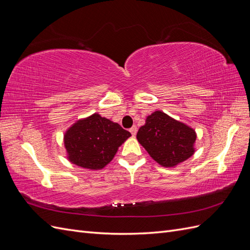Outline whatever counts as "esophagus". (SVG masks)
I'll use <instances>...</instances> for the list:
<instances>
[{
    "instance_id": "esophagus-1",
    "label": "esophagus",
    "mask_w": 250,
    "mask_h": 250,
    "mask_svg": "<svg viewBox=\"0 0 250 250\" xmlns=\"http://www.w3.org/2000/svg\"><path fill=\"white\" fill-rule=\"evenodd\" d=\"M129 131L131 132V134H132V137H135V134H137V132H138V128H137V126H132L130 129H129Z\"/></svg>"
}]
</instances>
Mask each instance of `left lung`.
Listing matches in <instances>:
<instances>
[{"instance_id":"8db88e82","label":"left lung","mask_w":250,"mask_h":250,"mask_svg":"<svg viewBox=\"0 0 250 250\" xmlns=\"http://www.w3.org/2000/svg\"><path fill=\"white\" fill-rule=\"evenodd\" d=\"M194 128L162 110L151 113L137 133L149 155L162 167L174 168L195 153Z\"/></svg>"}]
</instances>
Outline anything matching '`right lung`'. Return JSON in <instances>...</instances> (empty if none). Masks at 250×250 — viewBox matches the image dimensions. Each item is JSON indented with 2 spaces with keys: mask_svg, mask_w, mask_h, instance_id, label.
Wrapping results in <instances>:
<instances>
[{
  "mask_svg": "<svg viewBox=\"0 0 250 250\" xmlns=\"http://www.w3.org/2000/svg\"><path fill=\"white\" fill-rule=\"evenodd\" d=\"M131 133L95 112L77 120L63 134L67 161L87 170L107 166Z\"/></svg>",
  "mask_w": 250,
  "mask_h": 250,
  "instance_id": "obj_1",
  "label": "right lung"
}]
</instances>
